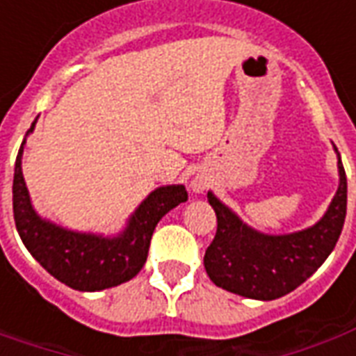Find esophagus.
Masks as SVG:
<instances>
[{
    "label": "esophagus",
    "instance_id": "1",
    "mask_svg": "<svg viewBox=\"0 0 356 356\" xmlns=\"http://www.w3.org/2000/svg\"><path fill=\"white\" fill-rule=\"evenodd\" d=\"M193 186H194V191H196V193H202V191L206 188V183H204V181H198V179H196V181H194V183H193Z\"/></svg>",
    "mask_w": 356,
    "mask_h": 356
}]
</instances>
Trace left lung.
<instances>
[{
	"label": "left lung",
	"instance_id": "1",
	"mask_svg": "<svg viewBox=\"0 0 356 356\" xmlns=\"http://www.w3.org/2000/svg\"><path fill=\"white\" fill-rule=\"evenodd\" d=\"M337 150V148H336ZM339 186L321 221L305 231L270 236L240 221L225 204L208 193L216 209L217 232L204 255L211 282L250 299L282 298L313 275L336 248L347 213V177L341 160Z\"/></svg>",
	"mask_w": 356,
	"mask_h": 356
}]
</instances>
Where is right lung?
<instances>
[{"mask_svg":"<svg viewBox=\"0 0 356 356\" xmlns=\"http://www.w3.org/2000/svg\"><path fill=\"white\" fill-rule=\"evenodd\" d=\"M34 125L35 122L30 131ZM22 150L24 143L15 162L13 179V216L17 231L35 261L74 290L99 291L131 280L147 263L150 238L158 221L181 202L188 200L183 185L160 186L148 194L131 216L127 229L116 238L66 231L43 221L32 208L20 168Z\"/></svg>","mask_w":356,"mask_h":356,"instance_id":"right-lung-1","label":"right lung"}]
</instances>
